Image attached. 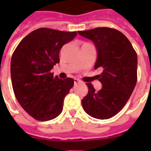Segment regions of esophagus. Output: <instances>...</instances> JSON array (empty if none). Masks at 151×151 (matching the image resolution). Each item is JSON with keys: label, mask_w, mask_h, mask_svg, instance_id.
Returning <instances> with one entry per match:
<instances>
[{"label": "esophagus", "mask_w": 151, "mask_h": 151, "mask_svg": "<svg viewBox=\"0 0 151 151\" xmlns=\"http://www.w3.org/2000/svg\"><path fill=\"white\" fill-rule=\"evenodd\" d=\"M81 81H80L79 79H77V78H75L74 79V85H78V84H81Z\"/></svg>", "instance_id": "34e87169"}]
</instances>
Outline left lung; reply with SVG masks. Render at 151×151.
Wrapping results in <instances>:
<instances>
[{
    "label": "left lung",
    "mask_w": 151,
    "mask_h": 151,
    "mask_svg": "<svg viewBox=\"0 0 151 151\" xmlns=\"http://www.w3.org/2000/svg\"><path fill=\"white\" fill-rule=\"evenodd\" d=\"M93 41L97 51L95 70L102 73L98 79L103 87L96 91L87 83L88 93L81 100L83 109L91 117L109 119L122 110L137 81V55L129 39L117 29L108 27L79 31Z\"/></svg>",
    "instance_id": "obj_1"
}]
</instances>
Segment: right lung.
<instances>
[{"mask_svg": "<svg viewBox=\"0 0 151 151\" xmlns=\"http://www.w3.org/2000/svg\"><path fill=\"white\" fill-rule=\"evenodd\" d=\"M77 32L39 28L26 36L14 51L11 78L16 99L31 117L49 121L63 111L64 98L73 86L70 78L54 77L51 70L59 63V51Z\"/></svg>", "mask_w": 151, "mask_h": 151, "instance_id": "1", "label": "right lung"}]
</instances>
